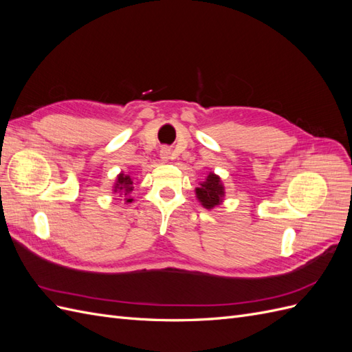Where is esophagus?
<instances>
[{"mask_svg":"<svg viewBox=\"0 0 352 352\" xmlns=\"http://www.w3.org/2000/svg\"><path fill=\"white\" fill-rule=\"evenodd\" d=\"M170 155H172V150H170L168 146H163L162 150H160V158H162L163 162H168Z\"/></svg>","mask_w":352,"mask_h":352,"instance_id":"34e87169","label":"esophagus"}]
</instances>
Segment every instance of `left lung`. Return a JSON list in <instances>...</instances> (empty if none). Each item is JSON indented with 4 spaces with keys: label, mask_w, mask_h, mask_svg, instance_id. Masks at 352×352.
<instances>
[{
    "label": "left lung",
    "mask_w": 352,
    "mask_h": 352,
    "mask_svg": "<svg viewBox=\"0 0 352 352\" xmlns=\"http://www.w3.org/2000/svg\"><path fill=\"white\" fill-rule=\"evenodd\" d=\"M195 194L201 206L211 210L220 206L225 198V186H223L221 180L217 175L210 172L204 182H201L198 188H195Z\"/></svg>",
    "instance_id": "left-lung-1"
}]
</instances>
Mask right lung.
Here are the masks:
<instances>
[{
  "instance_id": "right-lung-1",
  "label": "right lung",
  "mask_w": 352,
  "mask_h": 352,
  "mask_svg": "<svg viewBox=\"0 0 352 352\" xmlns=\"http://www.w3.org/2000/svg\"><path fill=\"white\" fill-rule=\"evenodd\" d=\"M113 190H114L116 194H120V195L127 197L133 190V179L129 175L120 173L119 176H117V179H116V184H114V189ZM124 199H126V202H132L133 201V198H131V197H127Z\"/></svg>"
}]
</instances>
